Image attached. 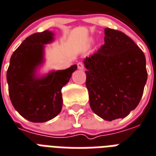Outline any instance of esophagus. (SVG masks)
<instances>
[{
  "label": "esophagus",
  "instance_id": "34e87169",
  "mask_svg": "<svg viewBox=\"0 0 156 156\" xmlns=\"http://www.w3.org/2000/svg\"><path fill=\"white\" fill-rule=\"evenodd\" d=\"M77 65H78V69H84V65H83V63L78 62V64H77Z\"/></svg>",
  "mask_w": 156,
  "mask_h": 156
}]
</instances>
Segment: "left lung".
Masks as SVG:
<instances>
[{
  "label": "left lung",
  "instance_id": "8db88e82",
  "mask_svg": "<svg viewBox=\"0 0 156 156\" xmlns=\"http://www.w3.org/2000/svg\"><path fill=\"white\" fill-rule=\"evenodd\" d=\"M105 44L84 59L90 106L107 121L125 118L141 101L147 80L146 57L120 31L105 29Z\"/></svg>",
  "mask_w": 156,
  "mask_h": 156
}]
</instances>
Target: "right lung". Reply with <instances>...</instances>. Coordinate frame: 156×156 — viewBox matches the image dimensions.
I'll return each mask as SVG.
<instances>
[{
  "instance_id": "right-lung-1",
  "label": "right lung",
  "mask_w": 156,
  "mask_h": 156,
  "mask_svg": "<svg viewBox=\"0 0 156 156\" xmlns=\"http://www.w3.org/2000/svg\"><path fill=\"white\" fill-rule=\"evenodd\" d=\"M53 33H33L23 41L10 58L6 73L11 103L21 116L34 123H43L58 115L62 109L61 89L69 81L77 65L52 71L37 78L36 69L43 62L44 45L53 41Z\"/></svg>"
}]
</instances>
